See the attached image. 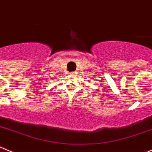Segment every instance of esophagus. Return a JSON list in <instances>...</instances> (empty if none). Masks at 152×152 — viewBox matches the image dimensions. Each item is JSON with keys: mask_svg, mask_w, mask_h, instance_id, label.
Instances as JSON below:
<instances>
[{"mask_svg": "<svg viewBox=\"0 0 152 152\" xmlns=\"http://www.w3.org/2000/svg\"><path fill=\"white\" fill-rule=\"evenodd\" d=\"M69 74L72 75V76H73V75H75V74H76V73H75V72H71V73H69Z\"/></svg>", "mask_w": 152, "mask_h": 152, "instance_id": "1", "label": "esophagus"}]
</instances>
